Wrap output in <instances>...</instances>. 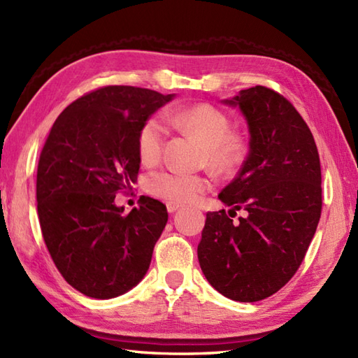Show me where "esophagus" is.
I'll use <instances>...</instances> for the list:
<instances>
[{
    "label": "esophagus",
    "mask_w": 358,
    "mask_h": 358,
    "mask_svg": "<svg viewBox=\"0 0 358 358\" xmlns=\"http://www.w3.org/2000/svg\"><path fill=\"white\" fill-rule=\"evenodd\" d=\"M180 209V204L177 203H167V212L169 214H173V212H177Z\"/></svg>",
    "instance_id": "esophagus-1"
}]
</instances>
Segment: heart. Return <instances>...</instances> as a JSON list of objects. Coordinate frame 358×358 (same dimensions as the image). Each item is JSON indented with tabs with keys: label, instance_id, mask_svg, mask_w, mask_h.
<instances>
[{
	"label": "heart",
	"instance_id": "b5f03b06",
	"mask_svg": "<svg viewBox=\"0 0 358 358\" xmlns=\"http://www.w3.org/2000/svg\"><path fill=\"white\" fill-rule=\"evenodd\" d=\"M172 123L185 132L199 136L206 146L208 164L218 172H231L246 154V141L231 134V121L224 112L210 104H196L173 112ZM166 127L158 117L144 121L138 132V154L143 163H157L164 148ZM210 181L200 173L183 171H159L149 175L148 189L152 195L173 203H187L206 191Z\"/></svg>",
	"mask_w": 358,
	"mask_h": 358
}]
</instances>
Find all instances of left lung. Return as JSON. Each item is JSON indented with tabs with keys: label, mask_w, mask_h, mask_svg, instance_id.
<instances>
[{
	"label": "left lung",
	"mask_w": 358,
	"mask_h": 358,
	"mask_svg": "<svg viewBox=\"0 0 358 358\" xmlns=\"http://www.w3.org/2000/svg\"><path fill=\"white\" fill-rule=\"evenodd\" d=\"M222 104L238 108L249 132V152L208 212L196 249L204 277L220 294L252 303L275 294L299 269L322 214V169L314 136L285 96L255 86Z\"/></svg>",
	"instance_id": "1"
}]
</instances>
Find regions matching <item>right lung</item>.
<instances>
[{"mask_svg": "<svg viewBox=\"0 0 358 358\" xmlns=\"http://www.w3.org/2000/svg\"><path fill=\"white\" fill-rule=\"evenodd\" d=\"M175 96L101 87L67 106L50 129L38 163V218L57 269L81 294L115 299L146 275L166 206L141 196L126 215L115 194L136 181L140 127Z\"/></svg>", "mask_w": 358, "mask_h": 358, "instance_id": "obj_1", "label": "right lung"}]
</instances>
